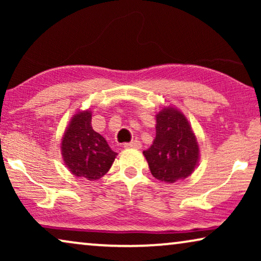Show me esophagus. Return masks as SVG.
<instances>
[{
    "label": "esophagus",
    "instance_id": "esophagus-1",
    "mask_svg": "<svg viewBox=\"0 0 261 261\" xmlns=\"http://www.w3.org/2000/svg\"><path fill=\"white\" fill-rule=\"evenodd\" d=\"M123 147L126 148H141V142L138 141V140H133L130 142H126V144H123Z\"/></svg>",
    "mask_w": 261,
    "mask_h": 261
}]
</instances>
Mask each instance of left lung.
<instances>
[{
	"mask_svg": "<svg viewBox=\"0 0 261 261\" xmlns=\"http://www.w3.org/2000/svg\"><path fill=\"white\" fill-rule=\"evenodd\" d=\"M155 139L144 151L153 177L176 183L190 176L198 160V145L185 116L172 107L156 115Z\"/></svg>",
	"mask_w": 261,
	"mask_h": 261,
	"instance_id": "left-lung-1",
	"label": "left lung"
}]
</instances>
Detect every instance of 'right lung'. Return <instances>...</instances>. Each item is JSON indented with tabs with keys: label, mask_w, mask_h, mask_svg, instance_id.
Here are the masks:
<instances>
[{
	"label": "right lung",
	"mask_w": 261,
	"mask_h": 261,
	"mask_svg": "<svg viewBox=\"0 0 261 261\" xmlns=\"http://www.w3.org/2000/svg\"><path fill=\"white\" fill-rule=\"evenodd\" d=\"M62 154L71 173L88 180L105 176L116 156L106 139L92 129L90 112L73 116L64 134Z\"/></svg>",
	"instance_id": "right-lung-1"
}]
</instances>
